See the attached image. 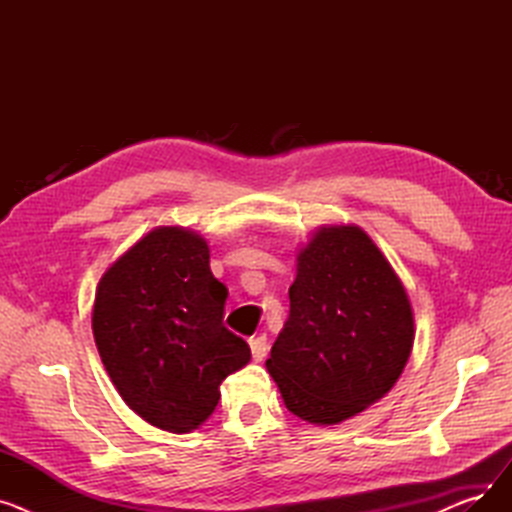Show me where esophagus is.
I'll return each instance as SVG.
<instances>
[{"instance_id":"esophagus-1","label":"esophagus","mask_w":512,"mask_h":512,"mask_svg":"<svg viewBox=\"0 0 512 512\" xmlns=\"http://www.w3.org/2000/svg\"><path fill=\"white\" fill-rule=\"evenodd\" d=\"M249 346H251V355H253L255 361H261V359L267 355V348H270V344H267V338H265V336L251 338V340H249Z\"/></svg>"}]
</instances>
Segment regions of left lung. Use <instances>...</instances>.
Wrapping results in <instances>:
<instances>
[{"mask_svg":"<svg viewBox=\"0 0 512 512\" xmlns=\"http://www.w3.org/2000/svg\"><path fill=\"white\" fill-rule=\"evenodd\" d=\"M288 297L265 367L292 415L338 425L392 390L413 351L415 317L405 284L363 228L319 226L297 253Z\"/></svg>","mask_w":512,"mask_h":512,"instance_id":"8db88e82","label":"left lung"}]
</instances>
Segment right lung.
<instances>
[{
  "label": "right lung",
  "instance_id": "1",
  "mask_svg": "<svg viewBox=\"0 0 512 512\" xmlns=\"http://www.w3.org/2000/svg\"><path fill=\"white\" fill-rule=\"evenodd\" d=\"M226 286L209 270L207 240L157 226L101 276L91 326L101 363L126 405L172 434L197 429L220 384L251 361L224 328Z\"/></svg>",
  "mask_w": 512,
  "mask_h": 512
}]
</instances>
